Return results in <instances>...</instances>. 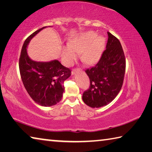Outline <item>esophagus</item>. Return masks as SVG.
<instances>
[{
  "instance_id": "esophagus-1",
  "label": "esophagus",
  "mask_w": 152,
  "mask_h": 152,
  "mask_svg": "<svg viewBox=\"0 0 152 152\" xmlns=\"http://www.w3.org/2000/svg\"><path fill=\"white\" fill-rule=\"evenodd\" d=\"M80 69H79V68L74 69V70L72 71L71 74H72V75H74V74H75L77 72H80Z\"/></svg>"
}]
</instances>
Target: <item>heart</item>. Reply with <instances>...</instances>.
I'll use <instances>...</instances> for the list:
<instances>
[{
  "label": "heart",
  "mask_w": 152,
  "mask_h": 152,
  "mask_svg": "<svg viewBox=\"0 0 152 152\" xmlns=\"http://www.w3.org/2000/svg\"><path fill=\"white\" fill-rule=\"evenodd\" d=\"M105 45L102 36H97L93 31H88L73 37L62 50V58L67 65H71L80 53L81 60L87 65H92L99 60Z\"/></svg>",
  "instance_id": "heart-1"
}]
</instances>
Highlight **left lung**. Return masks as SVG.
Returning a JSON list of instances; mask_svg holds the SVG:
<instances>
[{
    "instance_id": "1",
    "label": "left lung",
    "mask_w": 152,
    "mask_h": 152,
    "mask_svg": "<svg viewBox=\"0 0 152 152\" xmlns=\"http://www.w3.org/2000/svg\"><path fill=\"white\" fill-rule=\"evenodd\" d=\"M105 50L95 66L85 71L90 78V88L82 95V100L92 108L106 106L119 94L125 72V58L121 43L107 32Z\"/></svg>"
}]
</instances>
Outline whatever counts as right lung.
I'll use <instances>...</instances> for the list:
<instances>
[{
  "mask_svg": "<svg viewBox=\"0 0 152 152\" xmlns=\"http://www.w3.org/2000/svg\"><path fill=\"white\" fill-rule=\"evenodd\" d=\"M43 27L33 33L23 45L19 58V71L28 94L36 103L51 107L60 102L64 91V82L71 75V70L57 60L36 61L28 56L27 48L30 41Z\"/></svg>",
  "mask_w": 152,
  "mask_h": 152,
  "instance_id": "1",
  "label": "right lung"
}]
</instances>
